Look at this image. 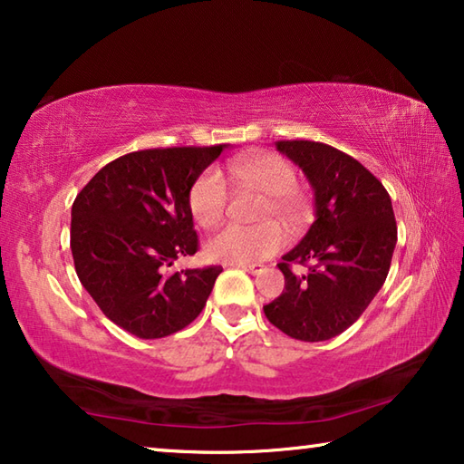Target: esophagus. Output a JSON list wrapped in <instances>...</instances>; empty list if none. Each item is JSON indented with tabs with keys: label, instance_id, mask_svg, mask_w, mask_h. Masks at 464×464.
<instances>
[{
	"label": "esophagus",
	"instance_id": "34e87169",
	"mask_svg": "<svg viewBox=\"0 0 464 464\" xmlns=\"http://www.w3.org/2000/svg\"><path fill=\"white\" fill-rule=\"evenodd\" d=\"M239 268H243L249 274H262L264 272V264H239Z\"/></svg>",
	"mask_w": 464,
	"mask_h": 464
}]
</instances>
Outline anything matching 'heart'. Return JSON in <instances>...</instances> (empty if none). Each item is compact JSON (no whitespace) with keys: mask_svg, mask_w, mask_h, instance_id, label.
Segmentation results:
<instances>
[{"mask_svg":"<svg viewBox=\"0 0 464 464\" xmlns=\"http://www.w3.org/2000/svg\"><path fill=\"white\" fill-rule=\"evenodd\" d=\"M233 174L247 188L264 194L257 218L270 221L276 217L286 227L303 221L307 202L296 188L298 176L293 163L274 153H257L239 157L231 163ZM229 184L221 169L208 168L202 171L190 190V210L202 227H215L223 221L229 207ZM285 237L276 225L237 227L229 225L207 241V256L223 264H249L276 254Z\"/></svg>","mask_w":464,"mask_h":464,"instance_id":"heart-1","label":"heart"}]
</instances>
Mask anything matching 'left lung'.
Wrapping results in <instances>:
<instances>
[{"instance_id": "obj_1", "label": "left lung", "mask_w": 464, "mask_h": 464, "mask_svg": "<svg viewBox=\"0 0 464 464\" xmlns=\"http://www.w3.org/2000/svg\"><path fill=\"white\" fill-rule=\"evenodd\" d=\"M315 190V221L282 256L285 290L264 313L301 342H325L362 315L387 280L397 223L384 186L354 157L315 140H278ZM293 263L308 266L296 277Z\"/></svg>"}]
</instances>
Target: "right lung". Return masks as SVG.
Segmentation results:
<instances>
[{"label":"right lung","instance_id":"obj_1","mask_svg":"<svg viewBox=\"0 0 464 464\" xmlns=\"http://www.w3.org/2000/svg\"><path fill=\"white\" fill-rule=\"evenodd\" d=\"M225 147L127 153L102 168L73 202L77 278L112 324L140 340L190 325L223 272L168 268L198 249L190 190Z\"/></svg>","mask_w":464,"mask_h":464}]
</instances>
